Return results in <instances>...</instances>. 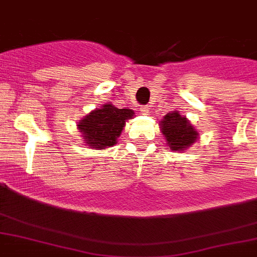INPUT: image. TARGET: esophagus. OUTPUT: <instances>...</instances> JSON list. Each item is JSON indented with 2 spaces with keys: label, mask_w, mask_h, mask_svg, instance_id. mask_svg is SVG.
<instances>
[{
  "label": "esophagus",
  "mask_w": 257,
  "mask_h": 257,
  "mask_svg": "<svg viewBox=\"0 0 257 257\" xmlns=\"http://www.w3.org/2000/svg\"><path fill=\"white\" fill-rule=\"evenodd\" d=\"M149 111L150 108L147 107V106H142V107H141V112H142L143 115H149Z\"/></svg>",
  "instance_id": "34e87169"
}]
</instances>
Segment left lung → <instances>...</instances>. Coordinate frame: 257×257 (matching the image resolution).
Masks as SVG:
<instances>
[{"label": "left lung", "mask_w": 257, "mask_h": 257, "mask_svg": "<svg viewBox=\"0 0 257 257\" xmlns=\"http://www.w3.org/2000/svg\"><path fill=\"white\" fill-rule=\"evenodd\" d=\"M161 133L166 138L169 149L173 151H186L198 140V131L180 112H168L159 123Z\"/></svg>", "instance_id": "1"}]
</instances>
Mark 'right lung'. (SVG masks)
Instances as JSON below:
<instances>
[{"instance_id": "obj_1", "label": "right lung", "mask_w": 257, "mask_h": 257, "mask_svg": "<svg viewBox=\"0 0 257 257\" xmlns=\"http://www.w3.org/2000/svg\"><path fill=\"white\" fill-rule=\"evenodd\" d=\"M134 116L131 108H117L107 102L100 108L92 110L77 124L82 133L83 143L93 150L112 147L125 126V121Z\"/></svg>"}]
</instances>
